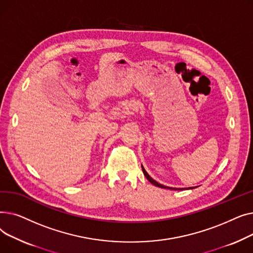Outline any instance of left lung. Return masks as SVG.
I'll return each instance as SVG.
<instances>
[{"instance_id": "left-lung-1", "label": "left lung", "mask_w": 253, "mask_h": 253, "mask_svg": "<svg viewBox=\"0 0 253 253\" xmlns=\"http://www.w3.org/2000/svg\"><path fill=\"white\" fill-rule=\"evenodd\" d=\"M141 168H142V172H143V174H144V176L148 178V180L151 182V183H153L154 185H156V187H158V188H161V189H168V190H175V191H181V190H184V189H176V188H170V187H166V185H163V184H161V183H159L158 181H156L155 179H153L150 175H149V173L147 171H145V169L143 168V166H141ZM189 189H193V188H189Z\"/></svg>"}]
</instances>
